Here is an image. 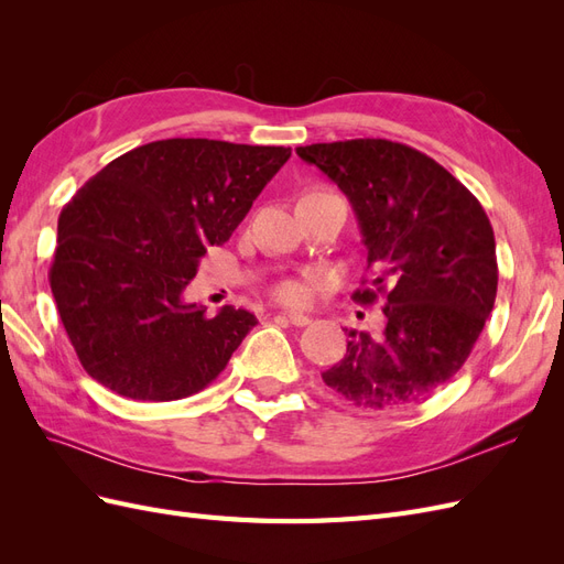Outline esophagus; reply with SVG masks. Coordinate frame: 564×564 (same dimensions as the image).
<instances>
[{"label":"esophagus","instance_id":"1","mask_svg":"<svg viewBox=\"0 0 564 564\" xmlns=\"http://www.w3.org/2000/svg\"><path fill=\"white\" fill-rule=\"evenodd\" d=\"M282 319L294 324V327H305V324L313 322L308 315H303V313H282Z\"/></svg>","mask_w":564,"mask_h":564}]
</instances>
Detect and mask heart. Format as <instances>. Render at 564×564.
Here are the masks:
<instances>
[{"label": "heart", "mask_w": 564, "mask_h": 564, "mask_svg": "<svg viewBox=\"0 0 564 564\" xmlns=\"http://www.w3.org/2000/svg\"><path fill=\"white\" fill-rule=\"evenodd\" d=\"M272 294L282 303H303L308 299V284L303 280H282L272 286Z\"/></svg>", "instance_id": "heart-1"}]
</instances>
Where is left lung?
<instances>
[{
	"label": "left lung",
	"mask_w": 564,
	"mask_h": 564,
	"mask_svg": "<svg viewBox=\"0 0 564 564\" xmlns=\"http://www.w3.org/2000/svg\"><path fill=\"white\" fill-rule=\"evenodd\" d=\"M350 199L373 278L352 299L383 301L377 332L346 329L322 373L367 412L421 404L464 367L494 308L497 242L482 204L433 158L386 139L296 148Z\"/></svg>",
	"instance_id": "left-lung-1"
}]
</instances>
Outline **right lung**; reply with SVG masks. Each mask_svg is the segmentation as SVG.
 I'll return each mask as SVG.
<instances>
[{
	"label": "right lung",
	"instance_id": "add662e5",
	"mask_svg": "<svg viewBox=\"0 0 564 564\" xmlns=\"http://www.w3.org/2000/svg\"><path fill=\"white\" fill-rule=\"evenodd\" d=\"M292 148L209 139L139 145L65 204L48 270L84 371L131 400L169 402L207 388L256 317H209L183 301L207 247L242 224Z\"/></svg>",
	"mask_w": 564,
	"mask_h": 564
}]
</instances>
